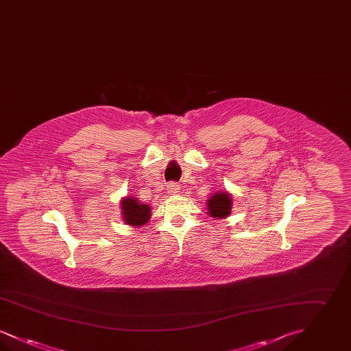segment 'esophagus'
Masks as SVG:
<instances>
[{
  "label": "esophagus",
  "instance_id": "esophagus-1",
  "mask_svg": "<svg viewBox=\"0 0 351 351\" xmlns=\"http://www.w3.org/2000/svg\"><path fill=\"white\" fill-rule=\"evenodd\" d=\"M179 191H180V184L173 183V182H171V183H168V185H167L168 195H178V193H179Z\"/></svg>",
  "mask_w": 351,
  "mask_h": 351
}]
</instances>
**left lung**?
Segmentation results:
<instances>
[{"instance_id": "left-lung-1", "label": "left lung", "mask_w": 351, "mask_h": 351, "mask_svg": "<svg viewBox=\"0 0 351 351\" xmlns=\"http://www.w3.org/2000/svg\"><path fill=\"white\" fill-rule=\"evenodd\" d=\"M233 197L228 191H219L213 193L209 200H206L208 216L215 218H226L232 213Z\"/></svg>"}]
</instances>
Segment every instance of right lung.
<instances>
[{
  "label": "right lung",
  "mask_w": 351,
  "mask_h": 351,
  "mask_svg": "<svg viewBox=\"0 0 351 351\" xmlns=\"http://www.w3.org/2000/svg\"><path fill=\"white\" fill-rule=\"evenodd\" d=\"M121 217L133 228L147 225L151 217L150 205L139 202L134 196H126L121 200Z\"/></svg>",
  "instance_id": "right-lung-1"
}]
</instances>
